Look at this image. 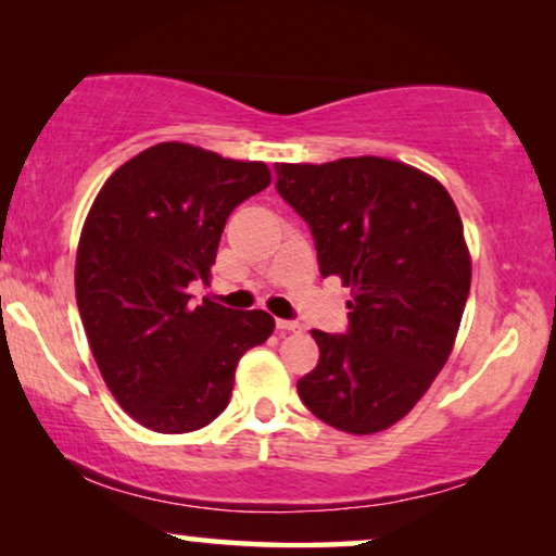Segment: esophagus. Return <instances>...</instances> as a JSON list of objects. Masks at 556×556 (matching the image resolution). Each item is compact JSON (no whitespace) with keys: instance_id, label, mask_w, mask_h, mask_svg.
<instances>
[{"instance_id":"esophagus-1","label":"esophagus","mask_w":556,"mask_h":556,"mask_svg":"<svg viewBox=\"0 0 556 556\" xmlns=\"http://www.w3.org/2000/svg\"><path fill=\"white\" fill-rule=\"evenodd\" d=\"M276 326L280 331H299L301 329L299 321H286V318H276Z\"/></svg>"}]
</instances>
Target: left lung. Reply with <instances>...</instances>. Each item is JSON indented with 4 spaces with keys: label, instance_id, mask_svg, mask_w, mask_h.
<instances>
[{
    "label": "left lung",
    "instance_id": "obj_1",
    "mask_svg": "<svg viewBox=\"0 0 556 556\" xmlns=\"http://www.w3.org/2000/svg\"><path fill=\"white\" fill-rule=\"evenodd\" d=\"M278 192L314 232L318 270L352 288L349 331L314 329L299 379L311 413L349 435L400 422L445 367L470 291V253L435 177L382 156L280 164Z\"/></svg>",
    "mask_w": 556,
    "mask_h": 556
}]
</instances>
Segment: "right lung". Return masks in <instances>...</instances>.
Returning <instances> with one entry per match:
<instances>
[{
    "mask_svg": "<svg viewBox=\"0 0 556 556\" xmlns=\"http://www.w3.org/2000/svg\"><path fill=\"white\" fill-rule=\"evenodd\" d=\"M265 162L164 141L128 159L90 204L75 253V301L113 397L143 428L200 430L230 402L240 356L276 329L268 311H232L207 280L230 212L270 185Z\"/></svg>",
    "mask_w": 556,
    "mask_h": 556,
    "instance_id": "right-lung-1",
    "label": "right lung"
}]
</instances>
